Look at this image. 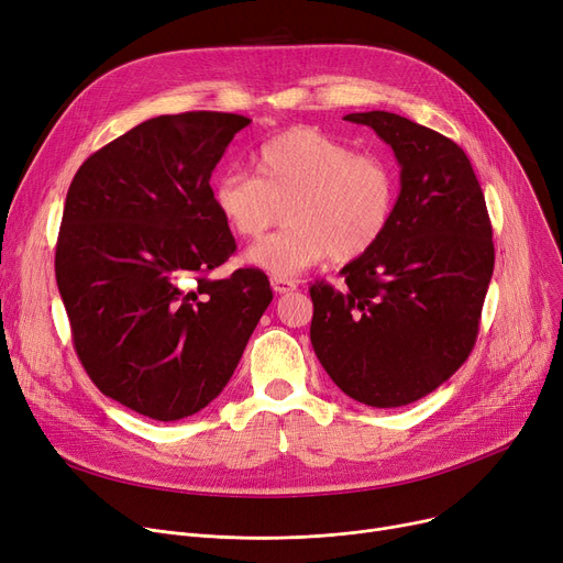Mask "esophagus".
Masks as SVG:
<instances>
[{
	"mask_svg": "<svg viewBox=\"0 0 563 563\" xmlns=\"http://www.w3.org/2000/svg\"><path fill=\"white\" fill-rule=\"evenodd\" d=\"M272 287L276 294H289L297 289V283L294 280H287V278H272Z\"/></svg>",
	"mask_w": 563,
	"mask_h": 563,
	"instance_id": "obj_1",
	"label": "esophagus"
}]
</instances>
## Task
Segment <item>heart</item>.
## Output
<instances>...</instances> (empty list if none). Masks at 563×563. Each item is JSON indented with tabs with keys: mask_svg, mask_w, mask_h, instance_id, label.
Listing matches in <instances>:
<instances>
[{
	"mask_svg": "<svg viewBox=\"0 0 563 563\" xmlns=\"http://www.w3.org/2000/svg\"><path fill=\"white\" fill-rule=\"evenodd\" d=\"M397 173L388 159L314 128H291L255 155V175L228 170L214 183V205L242 240L287 225L255 244L246 260L276 278L297 276L329 257L353 262L388 232L397 207Z\"/></svg>",
	"mask_w": 563,
	"mask_h": 563,
	"instance_id": "obj_1",
	"label": "heart"
}]
</instances>
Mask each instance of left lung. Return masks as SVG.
<instances>
[{
	"label": "left lung",
	"instance_id": "obj_1",
	"mask_svg": "<svg viewBox=\"0 0 563 563\" xmlns=\"http://www.w3.org/2000/svg\"><path fill=\"white\" fill-rule=\"evenodd\" d=\"M344 121L393 147L401 191L383 240L342 269V289L310 285V340L344 395L397 408L433 393L475 346L493 228L477 175L452 139L390 111Z\"/></svg>",
	"mask_w": 563,
	"mask_h": 563
}]
</instances>
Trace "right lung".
Listing matches in <instances>:
<instances>
[{"label": "right lung", "mask_w": 563, "mask_h": 563, "mask_svg": "<svg viewBox=\"0 0 563 563\" xmlns=\"http://www.w3.org/2000/svg\"><path fill=\"white\" fill-rule=\"evenodd\" d=\"M251 118H151L75 173L56 285L98 390L145 418L194 416L225 388L274 291L260 269L210 272L234 251L210 177Z\"/></svg>", "instance_id": "obj_1"}]
</instances>
